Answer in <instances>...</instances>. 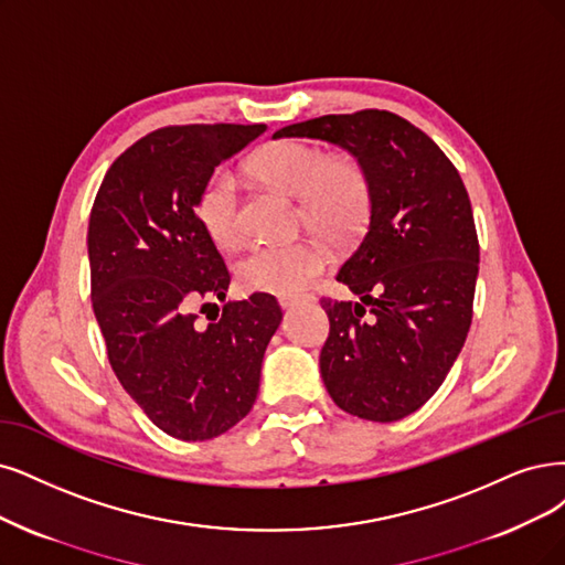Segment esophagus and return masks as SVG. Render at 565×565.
<instances>
[{"mask_svg":"<svg viewBox=\"0 0 565 565\" xmlns=\"http://www.w3.org/2000/svg\"><path fill=\"white\" fill-rule=\"evenodd\" d=\"M300 302H315V296H281L279 298L281 307H296Z\"/></svg>","mask_w":565,"mask_h":565,"instance_id":"obj_1","label":"esophagus"}]
</instances>
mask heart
<instances>
[{"mask_svg":"<svg viewBox=\"0 0 565 565\" xmlns=\"http://www.w3.org/2000/svg\"><path fill=\"white\" fill-rule=\"evenodd\" d=\"M248 170L265 183L300 195L307 221L330 237L353 235L367 216L370 181L351 156H330L323 146L305 139H279L263 146L248 160ZM195 214L214 246H237L244 237V214L235 177L225 170L209 174ZM328 260V246L315 237L256 244L237 260V279L248 290L294 296L321 275Z\"/></svg>","mask_w":565,"mask_h":565,"instance_id":"heart-1","label":"heart"}]
</instances>
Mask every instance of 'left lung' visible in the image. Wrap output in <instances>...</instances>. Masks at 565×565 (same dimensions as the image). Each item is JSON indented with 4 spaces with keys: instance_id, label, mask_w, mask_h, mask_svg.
Listing matches in <instances>:
<instances>
[{
    "instance_id": "8db88e82",
    "label": "left lung",
    "mask_w": 565,
    "mask_h": 565,
    "mask_svg": "<svg viewBox=\"0 0 565 565\" xmlns=\"http://www.w3.org/2000/svg\"><path fill=\"white\" fill-rule=\"evenodd\" d=\"M275 137L340 143L367 174L365 235L338 275L361 302L321 298L330 332L319 363L340 409L398 422L443 386L472 323L479 242L463 179L426 132L384 109L319 116Z\"/></svg>"
}]
</instances>
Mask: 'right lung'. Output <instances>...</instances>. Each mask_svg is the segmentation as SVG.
Returning a JSON list of instances; mask_svg holds the SVG:
<instances>
[{
    "mask_svg": "<svg viewBox=\"0 0 565 565\" xmlns=\"http://www.w3.org/2000/svg\"><path fill=\"white\" fill-rule=\"evenodd\" d=\"M263 132L233 122L153 130L114 160L90 209V300L111 370L177 440H212L244 419L281 321L269 294L212 305L230 271L195 214L209 174ZM195 306L217 309L212 324L196 323Z\"/></svg>",
    "mask_w": 565,
    "mask_h": 565,
    "instance_id": "1",
    "label": "right lung"
}]
</instances>
